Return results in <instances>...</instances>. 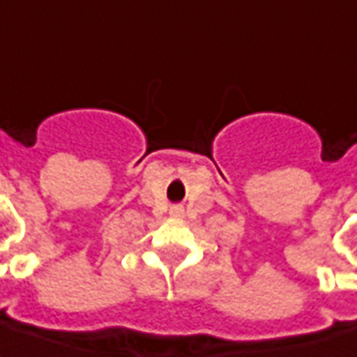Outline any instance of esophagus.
<instances>
[{"mask_svg": "<svg viewBox=\"0 0 357 357\" xmlns=\"http://www.w3.org/2000/svg\"><path fill=\"white\" fill-rule=\"evenodd\" d=\"M179 208H172V214H178Z\"/></svg>", "mask_w": 357, "mask_h": 357, "instance_id": "1", "label": "esophagus"}]
</instances>
